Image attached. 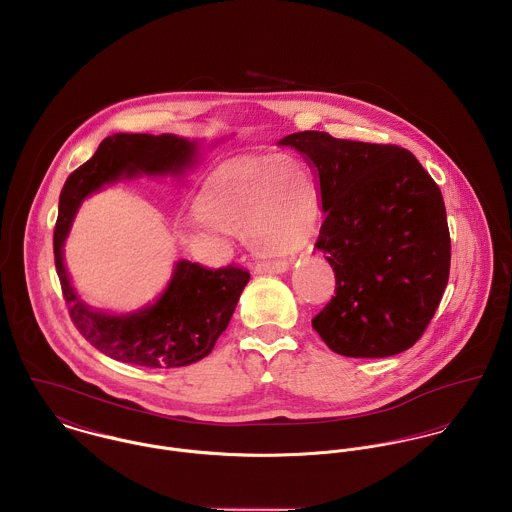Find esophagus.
Segmentation results:
<instances>
[{"instance_id":"esophagus-1","label":"esophagus","mask_w":512,"mask_h":512,"mask_svg":"<svg viewBox=\"0 0 512 512\" xmlns=\"http://www.w3.org/2000/svg\"><path fill=\"white\" fill-rule=\"evenodd\" d=\"M286 269H288V263L283 259L255 263V273H259V275H263V273H284Z\"/></svg>"}]
</instances>
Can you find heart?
<instances>
[{
  "label": "heart",
  "instance_id": "heart-1",
  "mask_svg": "<svg viewBox=\"0 0 512 512\" xmlns=\"http://www.w3.org/2000/svg\"><path fill=\"white\" fill-rule=\"evenodd\" d=\"M204 226L247 233L263 253H283L318 216V182L296 157L281 155L222 172L198 202Z\"/></svg>",
  "mask_w": 512,
  "mask_h": 512
}]
</instances>
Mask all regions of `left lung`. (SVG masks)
<instances>
[{
    "label": "left lung",
    "mask_w": 512,
    "mask_h": 512,
    "mask_svg": "<svg viewBox=\"0 0 512 512\" xmlns=\"http://www.w3.org/2000/svg\"><path fill=\"white\" fill-rule=\"evenodd\" d=\"M320 182L326 220L316 247L336 275V296L312 318L345 357H389L422 338L450 277L452 241L442 192L397 145L286 135Z\"/></svg>",
    "instance_id": "1"
}]
</instances>
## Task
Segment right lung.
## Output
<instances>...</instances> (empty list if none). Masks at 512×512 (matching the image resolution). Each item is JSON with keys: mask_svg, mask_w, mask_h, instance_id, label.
<instances>
[{"mask_svg": "<svg viewBox=\"0 0 512 512\" xmlns=\"http://www.w3.org/2000/svg\"><path fill=\"white\" fill-rule=\"evenodd\" d=\"M196 143L176 135L117 133L106 137L94 157L72 172L58 198L55 265L62 296L76 330L115 361L171 369L206 357L228 328L249 271L237 265L208 269L178 261L163 296L133 314L110 316L88 308L70 286L62 245L80 202L121 176L182 172L194 159Z\"/></svg>", "mask_w": 512, "mask_h": 512, "instance_id": "obj_1", "label": "right lung"}]
</instances>
